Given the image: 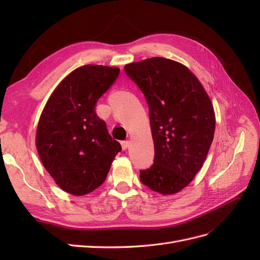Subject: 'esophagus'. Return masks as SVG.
<instances>
[{
    "label": "esophagus",
    "instance_id": "obj_1",
    "mask_svg": "<svg viewBox=\"0 0 260 260\" xmlns=\"http://www.w3.org/2000/svg\"><path fill=\"white\" fill-rule=\"evenodd\" d=\"M129 145H130L129 141H123V142H121V147H122L123 151H125V149L129 147Z\"/></svg>",
    "mask_w": 260,
    "mask_h": 260
}]
</instances>
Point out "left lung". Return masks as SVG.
<instances>
[{"mask_svg":"<svg viewBox=\"0 0 260 260\" xmlns=\"http://www.w3.org/2000/svg\"><path fill=\"white\" fill-rule=\"evenodd\" d=\"M143 92L154 141V164L140 171L141 182L161 195L191 183L214 140L216 116L200 80L181 62L152 57L124 66Z\"/></svg>","mask_w":260,"mask_h":260,"instance_id":"left-lung-1","label":"left lung"}]
</instances>
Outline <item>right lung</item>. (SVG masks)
Returning a JSON list of instances; mask_svg holds the SVG:
<instances>
[{
	"instance_id": "add662e5",
	"label": "right lung",
	"mask_w": 260,
	"mask_h": 260,
	"mask_svg": "<svg viewBox=\"0 0 260 260\" xmlns=\"http://www.w3.org/2000/svg\"><path fill=\"white\" fill-rule=\"evenodd\" d=\"M120 69L84 65L66 76L53 91L39 119L36 146L44 168L61 190L82 196L104 182L118 152L95 113L98 100Z\"/></svg>"
}]
</instances>
